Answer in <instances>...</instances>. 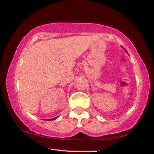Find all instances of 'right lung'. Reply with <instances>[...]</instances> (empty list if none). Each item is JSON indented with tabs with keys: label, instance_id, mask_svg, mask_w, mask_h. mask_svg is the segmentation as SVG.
<instances>
[{
	"label": "right lung",
	"instance_id": "right-lung-1",
	"mask_svg": "<svg viewBox=\"0 0 154 154\" xmlns=\"http://www.w3.org/2000/svg\"><path fill=\"white\" fill-rule=\"evenodd\" d=\"M56 118H57V117H56V118H54V119H51V120H54V119H56ZM51 119H50V120H51Z\"/></svg>",
	"mask_w": 154,
	"mask_h": 154
}]
</instances>
